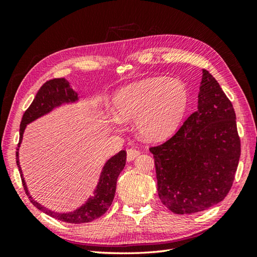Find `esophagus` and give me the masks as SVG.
<instances>
[{"mask_svg": "<svg viewBox=\"0 0 257 257\" xmlns=\"http://www.w3.org/2000/svg\"><path fill=\"white\" fill-rule=\"evenodd\" d=\"M139 155H140V150H137V149H135V148H130V149L127 150V160L128 161H133Z\"/></svg>", "mask_w": 257, "mask_h": 257, "instance_id": "1", "label": "esophagus"}]
</instances>
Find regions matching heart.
<instances>
[{"label": "heart", "instance_id": "1", "mask_svg": "<svg viewBox=\"0 0 257 257\" xmlns=\"http://www.w3.org/2000/svg\"><path fill=\"white\" fill-rule=\"evenodd\" d=\"M112 102L119 121L137 119L140 135L159 141L170 137L181 123L189 92L181 81L154 77L122 87Z\"/></svg>", "mask_w": 257, "mask_h": 257}]
</instances>
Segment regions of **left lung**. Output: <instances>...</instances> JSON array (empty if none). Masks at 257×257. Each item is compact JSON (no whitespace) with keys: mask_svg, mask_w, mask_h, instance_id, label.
I'll use <instances>...</instances> for the list:
<instances>
[{"mask_svg":"<svg viewBox=\"0 0 257 257\" xmlns=\"http://www.w3.org/2000/svg\"><path fill=\"white\" fill-rule=\"evenodd\" d=\"M154 154L158 194L176 214L215 205L230 192L241 156V140L231 100L203 69L198 109Z\"/></svg>","mask_w":257,"mask_h":257,"instance_id":"obj_1","label":"left lung"}]
</instances>
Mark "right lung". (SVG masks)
<instances>
[{"instance_id":"add662e5","label":"right lung","mask_w":257,"mask_h":257,"mask_svg":"<svg viewBox=\"0 0 257 257\" xmlns=\"http://www.w3.org/2000/svg\"><path fill=\"white\" fill-rule=\"evenodd\" d=\"M75 100H77V94L73 90L72 86L69 85L67 79L54 78L47 80L45 84H43L40 90L37 91L34 100L31 103V106L26 109L23 114V118H22L20 124V141L18 147H20L24 129L27 123L32 122L33 120H35L38 117L43 116V114L51 111L54 107L62 105L64 102ZM125 157H127V152H125V150H122L107 161L105 167L102 169L99 182H98L97 188L94 191V195L90 196L88 201L83 206H80L79 209L74 212L57 213L48 210L40 203H37L30 195L26 188L23 174H22L20 168L19 148L16 149V163H18V167L20 168L19 170L22 179V184H23L25 193L29 196L33 205H35L38 210L46 213V214L54 217V219L67 223H74V224L91 222L98 219V217H100L102 214H105L106 211L109 209V206L112 203L114 192H116L117 179L120 172L124 168Z\"/></svg>"}]
</instances>
